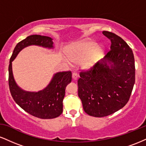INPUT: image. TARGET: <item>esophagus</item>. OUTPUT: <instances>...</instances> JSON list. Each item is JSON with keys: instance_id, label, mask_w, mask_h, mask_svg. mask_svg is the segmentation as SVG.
<instances>
[{"instance_id": "esophagus-1", "label": "esophagus", "mask_w": 146, "mask_h": 146, "mask_svg": "<svg viewBox=\"0 0 146 146\" xmlns=\"http://www.w3.org/2000/svg\"><path fill=\"white\" fill-rule=\"evenodd\" d=\"M72 78H73V79L74 80H76L78 78V73H75V72H73V73H72Z\"/></svg>"}]
</instances>
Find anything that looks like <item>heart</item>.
I'll list each match as a JSON object with an SVG mask.
<instances>
[{
  "mask_svg": "<svg viewBox=\"0 0 146 146\" xmlns=\"http://www.w3.org/2000/svg\"><path fill=\"white\" fill-rule=\"evenodd\" d=\"M104 48L94 41L88 40L72 45L66 51L68 60L73 63L82 62L84 68H91L103 56Z\"/></svg>",
  "mask_w": 146,
  "mask_h": 146,
  "instance_id": "obj_1",
  "label": "heart"
}]
</instances>
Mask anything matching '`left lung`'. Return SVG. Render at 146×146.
<instances>
[{"label":"left lung","mask_w":146,"mask_h":146,"mask_svg":"<svg viewBox=\"0 0 146 146\" xmlns=\"http://www.w3.org/2000/svg\"><path fill=\"white\" fill-rule=\"evenodd\" d=\"M103 34L111 42L110 50L89 70L80 72L78 96L85 113L103 117L128 103L135 82L133 52L121 37L109 31Z\"/></svg>","instance_id":"obj_1"}]
</instances>
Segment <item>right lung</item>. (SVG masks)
<instances>
[{"instance_id": "obj_1", "label": "right lung", "mask_w": 146, "mask_h": 146, "mask_svg": "<svg viewBox=\"0 0 146 146\" xmlns=\"http://www.w3.org/2000/svg\"><path fill=\"white\" fill-rule=\"evenodd\" d=\"M53 39L50 37L31 35L16 44L9 60V86L10 93L16 103L25 111L40 119H53L63 111V99L65 89L71 82V71L58 72L53 75L48 86L38 92L25 91L15 82L12 72V61L23 48L30 45H37L53 48Z\"/></svg>"}]
</instances>
